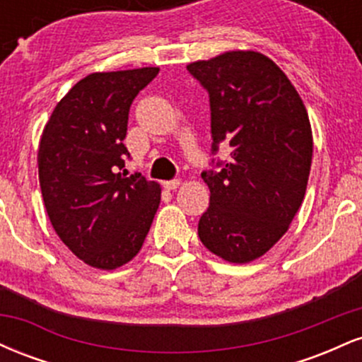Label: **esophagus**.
Wrapping results in <instances>:
<instances>
[{
    "label": "esophagus",
    "mask_w": 362,
    "mask_h": 362,
    "mask_svg": "<svg viewBox=\"0 0 362 362\" xmlns=\"http://www.w3.org/2000/svg\"><path fill=\"white\" fill-rule=\"evenodd\" d=\"M163 187L167 190H175V189H178V187H180V180H178V178H173V180H167V182H163Z\"/></svg>",
    "instance_id": "obj_1"
}]
</instances>
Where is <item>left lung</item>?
I'll return each mask as SVG.
<instances>
[{
	"mask_svg": "<svg viewBox=\"0 0 362 362\" xmlns=\"http://www.w3.org/2000/svg\"><path fill=\"white\" fill-rule=\"evenodd\" d=\"M209 93L213 149L228 143L230 160L202 172L209 207L197 233L231 264L259 259L281 240L308 185L313 136L300 93L272 59L228 51L187 66Z\"/></svg>",
	"mask_w": 362,
	"mask_h": 362,
	"instance_id": "left-lung-1",
	"label": "left lung"
}]
</instances>
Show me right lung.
<instances>
[{"mask_svg": "<svg viewBox=\"0 0 362 362\" xmlns=\"http://www.w3.org/2000/svg\"><path fill=\"white\" fill-rule=\"evenodd\" d=\"M158 71L88 74L57 102L40 138L39 182L52 228L102 271L138 255L160 206V184L122 172L129 109Z\"/></svg>", "mask_w": 362, "mask_h": 362, "instance_id": "1", "label": "right lung"}]
</instances>
